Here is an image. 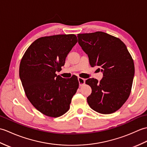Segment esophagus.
<instances>
[{
    "label": "esophagus",
    "mask_w": 147,
    "mask_h": 147,
    "mask_svg": "<svg viewBox=\"0 0 147 147\" xmlns=\"http://www.w3.org/2000/svg\"><path fill=\"white\" fill-rule=\"evenodd\" d=\"M78 80L80 86H83L84 84H85V79L82 78H78Z\"/></svg>",
    "instance_id": "esophagus-1"
}]
</instances>
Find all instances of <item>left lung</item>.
Listing matches in <instances>:
<instances>
[{"mask_svg": "<svg viewBox=\"0 0 147 147\" xmlns=\"http://www.w3.org/2000/svg\"><path fill=\"white\" fill-rule=\"evenodd\" d=\"M78 43L88 55L92 67L98 66L103 73L100 82L86 81L92 88L87 102L93 110L111 114L119 109L128 98L131 90L135 65L126 45L114 36L102 32L78 35Z\"/></svg>", "mask_w": 147, "mask_h": 147, "instance_id": "obj_1", "label": "left lung"}]
</instances>
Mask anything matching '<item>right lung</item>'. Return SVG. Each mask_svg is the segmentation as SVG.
I'll use <instances>...</instances> for the list:
<instances>
[{
  "instance_id": "1",
  "label": "right lung",
  "mask_w": 147,
  "mask_h": 147,
  "mask_svg": "<svg viewBox=\"0 0 147 147\" xmlns=\"http://www.w3.org/2000/svg\"><path fill=\"white\" fill-rule=\"evenodd\" d=\"M77 42L74 34L41 37L31 44L21 61L20 78L27 98L47 116L57 117L68 111L78 88L76 77L65 79L55 74Z\"/></svg>"
}]
</instances>
